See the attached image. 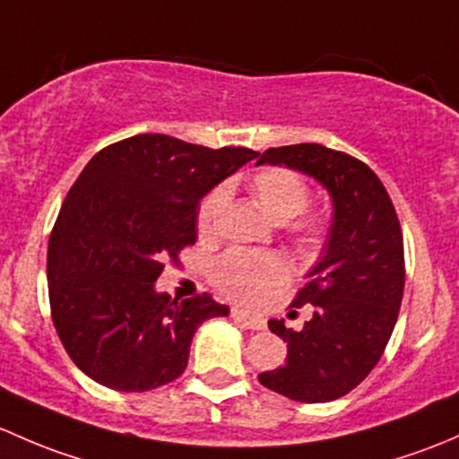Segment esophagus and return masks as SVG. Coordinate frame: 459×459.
Instances as JSON below:
<instances>
[{
	"mask_svg": "<svg viewBox=\"0 0 459 459\" xmlns=\"http://www.w3.org/2000/svg\"><path fill=\"white\" fill-rule=\"evenodd\" d=\"M231 318H234L236 323L245 325V327H247V329H252V332H261V329H264V320L263 318H256V316H249V314H245V311L231 309Z\"/></svg>",
	"mask_w": 459,
	"mask_h": 459,
	"instance_id": "obj_1",
	"label": "esophagus"
}]
</instances>
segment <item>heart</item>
<instances>
[{
    "label": "heart",
    "mask_w": 459,
    "mask_h": 459,
    "mask_svg": "<svg viewBox=\"0 0 459 459\" xmlns=\"http://www.w3.org/2000/svg\"><path fill=\"white\" fill-rule=\"evenodd\" d=\"M249 192L273 223H287L296 219L309 203L307 181L287 168H264L256 172L249 181ZM225 201H228L225 187H216L203 198L196 210L198 234H214ZM318 231V219H302L296 225V236L300 243H311ZM212 281L230 300L254 305L287 281V264L273 254L230 252L216 261L212 269Z\"/></svg>",
    "instance_id": "1"
}]
</instances>
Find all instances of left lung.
<instances>
[{
	"label": "left lung",
	"mask_w": 459,
	"mask_h": 459,
	"mask_svg": "<svg viewBox=\"0 0 459 459\" xmlns=\"http://www.w3.org/2000/svg\"><path fill=\"white\" fill-rule=\"evenodd\" d=\"M263 163L314 177L332 196L333 221L323 258L290 305H307L311 318L300 332L269 320L287 342V360L258 380L296 403H332L369 376L394 333L404 294L403 230L385 186L362 160L299 143L269 148Z\"/></svg>",
	"instance_id": "8db88e82"
}]
</instances>
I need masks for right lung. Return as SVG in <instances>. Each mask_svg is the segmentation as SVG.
<instances>
[{
  "instance_id": "right-lung-1",
  "label": "right lung",
  "mask_w": 459,
  "mask_h": 459,
  "mask_svg": "<svg viewBox=\"0 0 459 459\" xmlns=\"http://www.w3.org/2000/svg\"><path fill=\"white\" fill-rule=\"evenodd\" d=\"M256 154L136 134L90 159L48 240L55 329L88 377L127 394L168 385L196 329L230 314L210 294L178 302L154 282L196 243L198 201Z\"/></svg>"
}]
</instances>
